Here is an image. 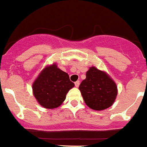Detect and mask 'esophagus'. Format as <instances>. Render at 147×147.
<instances>
[{
	"mask_svg": "<svg viewBox=\"0 0 147 147\" xmlns=\"http://www.w3.org/2000/svg\"><path fill=\"white\" fill-rule=\"evenodd\" d=\"M79 84H80V82H79V81H76V82H75V86H76V87H79Z\"/></svg>",
	"mask_w": 147,
	"mask_h": 147,
	"instance_id": "obj_1",
	"label": "esophagus"
}]
</instances>
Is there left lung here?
<instances>
[{
    "mask_svg": "<svg viewBox=\"0 0 147 147\" xmlns=\"http://www.w3.org/2000/svg\"><path fill=\"white\" fill-rule=\"evenodd\" d=\"M79 89L86 104L97 111L110 107L117 95L115 82L106 73L95 67L89 69Z\"/></svg>",
    "mask_w": 147,
    "mask_h": 147,
    "instance_id": "1",
    "label": "left lung"
}]
</instances>
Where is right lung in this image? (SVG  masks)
Here are the masks:
<instances>
[{
	"label": "right lung",
	"instance_id": "add662e5",
	"mask_svg": "<svg viewBox=\"0 0 147 147\" xmlns=\"http://www.w3.org/2000/svg\"><path fill=\"white\" fill-rule=\"evenodd\" d=\"M74 87L69 76L55 64L44 68L33 84V95L41 106L55 109L62 104L67 92Z\"/></svg>",
	"mask_w": 147,
	"mask_h": 147
}]
</instances>
